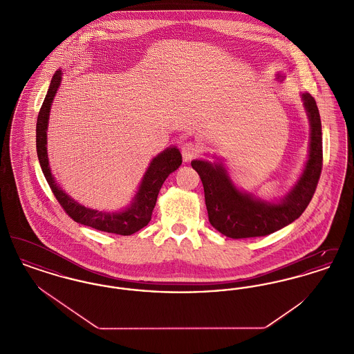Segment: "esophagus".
Here are the masks:
<instances>
[{"instance_id": "1", "label": "esophagus", "mask_w": 354, "mask_h": 354, "mask_svg": "<svg viewBox=\"0 0 354 354\" xmlns=\"http://www.w3.org/2000/svg\"><path fill=\"white\" fill-rule=\"evenodd\" d=\"M201 153V146L195 142H187L182 146V155H183V160L189 162L194 158H196Z\"/></svg>"}]
</instances>
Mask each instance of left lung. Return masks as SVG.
<instances>
[{
	"instance_id": "left-lung-1",
	"label": "left lung",
	"mask_w": 354,
	"mask_h": 354,
	"mask_svg": "<svg viewBox=\"0 0 354 354\" xmlns=\"http://www.w3.org/2000/svg\"><path fill=\"white\" fill-rule=\"evenodd\" d=\"M283 81V74H276ZM310 123L309 155L297 183L280 202H266L240 191L221 163L192 160L204 187V199L211 225L231 239L273 234L301 216L312 201L322 169V134L319 109L309 93L301 94Z\"/></svg>"
}]
</instances>
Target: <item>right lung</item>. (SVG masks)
I'll return each mask as SVG.
<instances>
[{"instance_id":"right-lung-1","label":"right lung","mask_w":354,"mask_h":354,"mask_svg":"<svg viewBox=\"0 0 354 354\" xmlns=\"http://www.w3.org/2000/svg\"><path fill=\"white\" fill-rule=\"evenodd\" d=\"M61 80H62V71L57 70L51 78L48 94L41 106V110L37 118L35 142H37V155H38L42 172L50 185L55 199L74 221L95 228L98 231L109 232V234L122 236L133 235L143 227H146L151 220L152 209L158 199V194L165 180L169 178V174L179 169V166L182 165V153L176 147H169L167 150L158 153L152 159L146 174L143 175V179L135 194L133 202L124 209L118 212H102V211L91 209L81 205L71 196H68V194L55 182L51 174L49 159H48V150H46L48 123L50 117L51 103L61 84Z\"/></svg>"}]
</instances>
